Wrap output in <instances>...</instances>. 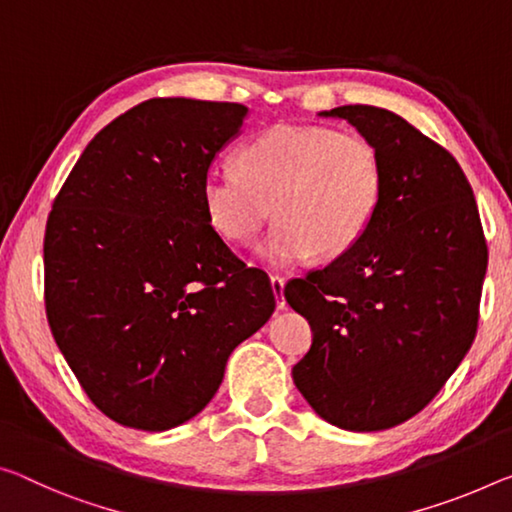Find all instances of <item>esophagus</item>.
<instances>
[{"label": "esophagus", "instance_id": "esophagus-1", "mask_svg": "<svg viewBox=\"0 0 512 512\" xmlns=\"http://www.w3.org/2000/svg\"><path fill=\"white\" fill-rule=\"evenodd\" d=\"M271 289H273V296H275V307H278V310H285V307H287L285 278H280V275H271Z\"/></svg>", "mask_w": 512, "mask_h": 512}]
</instances>
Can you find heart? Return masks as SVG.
I'll return each instance as SVG.
<instances>
[{
	"label": "heart",
	"mask_w": 512,
	"mask_h": 512,
	"mask_svg": "<svg viewBox=\"0 0 512 512\" xmlns=\"http://www.w3.org/2000/svg\"><path fill=\"white\" fill-rule=\"evenodd\" d=\"M376 143L326 125L278 123L239 148L237 166L214 164L202 180L207 221L246 246L266 218L278 221L257 255L273 269L310 257L335 259L364 239L383 205Z\"/></svg>",
	"instance_id": "heart-1"
}]
</instances>
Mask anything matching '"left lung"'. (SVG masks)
<instances>
[{"mask_svg": "<svg viewBox=\"0 0 512 512\" xmlns=\"http://www.w3.org/2000/svg\"><path fill=\"white\" fill-rule=\"evenodd\" d=\"M321 116L376 143L385 193L358 246L285 287L312 328L291 376L328 424L385 431L424 410L467 355L488 246L472 186L442 145L369 104Z\"/></svg>", "mask_w": 512, "mask_h": 512, "instance_id": "obj_1", "label": "left lung"}]
</instances>
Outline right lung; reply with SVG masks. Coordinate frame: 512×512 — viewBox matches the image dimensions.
Returning <instances> with one entry per match:
<instances>
[{"label": "right lung", "instance_id": "add662e5", "mask_svg": "<svg viewBox=\"0 0 512 512\" xmlns=\"http://www.w3.org/2000/svg\"><path fill=\"white\" fill-rule=\"evenodd\" d=\"M248 107L154 97L81 152L45 227V310L97 408L139 431L196 417L230 353L264 326V271L225 246L202 180Z\"/></svg>", "mask_w": 512, "mask_h": 512}]
</instances>
